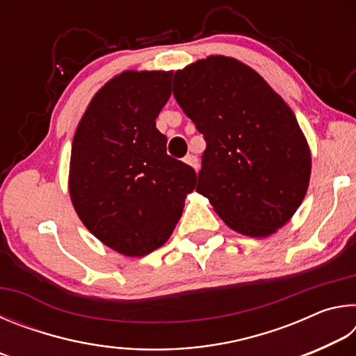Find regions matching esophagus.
Returning <instances> with one entry per match:
<instances>
[{
    "label": "esophagus",
    "instance_id": "34e87169",
    "mask_svg": "<svg viewBox=\"0 0 356 356\" xmlns=\"http://www.w3.org/2000/svg\"><path fill=\"white\" fill-rule=\"evenodd\" d=\"M184 161H185V163L186 165H190V166H193V168H195V170L197 171V156H195V155H186L185 156V159H184Z\"/></svg>",
    "mask_w": 356,
    "mask_h": 356
}]
</instances>
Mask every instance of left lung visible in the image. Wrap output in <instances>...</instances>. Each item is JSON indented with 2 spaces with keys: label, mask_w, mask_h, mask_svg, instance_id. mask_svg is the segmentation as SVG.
<instances>
[{
  "label": "left lung",
  "mask_w": 356,
  "mask_h": 356,
  "mask_svg": "<svg viewBox=\"0 0 356 356\" xmlns=\"http://www.w3.org/2000/svg\"><path fill=\"white\" fill-rule=\"evenodd\" d=\"M172 94L207 147L196 191L234 231L267 237L297 212L311 154L291 108L234 58L209 56L172 78Z\"/></svg>",
  "instance_id": "left-lung-1"
}]
</instances>
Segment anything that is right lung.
<instances>
[{
    "label": "right lung",
    "instance_id": "1",
    "mask_svg": "<svg viewBox=\"0 0 356 356\" xmlns=\"http://www.w3.org/2000/svg\"><path fill=\"white\" fill-rule=\"evenodd\" d=\"M171 75L114 76L94 95L72 144V204L100 242L125 256L160 248L195 190V170L166 154V136L155 127Z\"/></svg>",
    "mask_w": 356,
    "mask_h": 356
}]
</instances>
